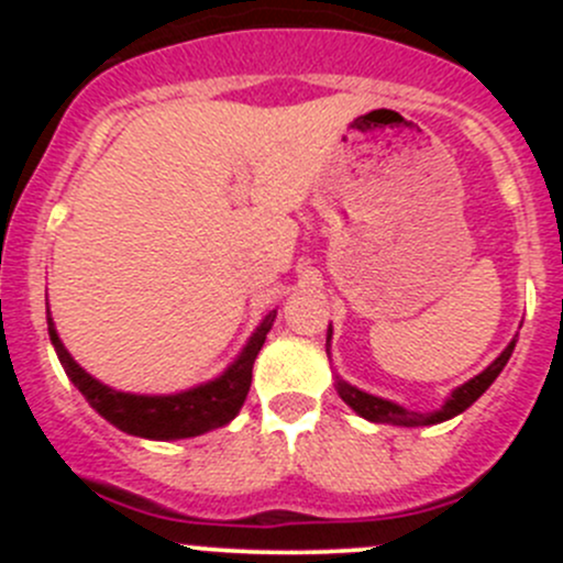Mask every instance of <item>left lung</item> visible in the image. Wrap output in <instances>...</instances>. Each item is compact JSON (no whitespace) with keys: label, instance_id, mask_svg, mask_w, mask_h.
<instances>
[{"label":"left lung","instance_id":"1","mask_svg":"<svg viewBox=\"0 0 563 563\" xmlns=\"http://www.w3.org/2000/svg\"><path fill=\"white\" fill-rule=\"evenodd\" d=\"M329 340H332V323H329L327 329V354H329ZM515 343H518V340L512 338V343H509L507 349H504L501 354H498L496 360L479 373V376H474L471 382L460 384L457 389H452L450 397L444 400V406L435 408V411H411V408H402L400 402L387 400V397H378V395H371V391L356 389L354 384L343 382L340 376H334V389H338L340 400H343L351 411L360 413L362 419H367V422L400 424V428H424V424H439V422H446V419L457 417V413H463L465 408L474 406V402L485 395L487 387L498 378V373L507 367L509 356H512L515 351Z\"/></svg>","mask_w":563,"mask_h":563}]
</instances>
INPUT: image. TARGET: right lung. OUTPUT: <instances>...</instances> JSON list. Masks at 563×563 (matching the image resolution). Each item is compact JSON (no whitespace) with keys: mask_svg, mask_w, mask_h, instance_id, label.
<instances>
[{"mask_svg":"<svg viewBox=\"0 0 563 563\" xmlns=\"http://www.w3.org/2000/svg\"><path fill=\"white\" fill-rule=\"evenodd\" d=\"M277 310H269L264 321L255 327L250 334L245 349L236 354V360L225 367L220 376L212 382L196 384L190 389L174 391V395H135V391H119L108 384L98 382L89 376L81 365L70 356V351L62 343L59 332L54 327V318L48 310V338L54 345L56 356H59L62 367L76 384L78 391L87 397L89 406L119 428L122 433L139 435V439L150 441H176V439H192V435H203L214 428H223L231 419L240 413L242 402H245L250 382H253V362L258 356L261 345H264L266 334H269L272 323H275Z\"/></svg>","mask_w":563,"mask_h":563,"instance_id":"1","label":"right lung"}]
</instances>
